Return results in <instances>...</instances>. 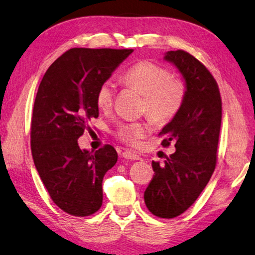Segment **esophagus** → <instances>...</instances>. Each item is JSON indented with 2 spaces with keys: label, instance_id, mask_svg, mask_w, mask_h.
Segmentation results:
<instances>
[{
  "label": "esophagus",
  "instance_id": "1",
  "mask_svg": "<svg viewBox=\"0 0 255 255\" xmlns=\"http://www.w3.org/2000/svg\"><path fill=\"white\" fill-rule=\"evenodd\" d=\"M122 157L125 159H128V160H140L141 159L139 155L135 154L134 152H131V151H128V150L122 152Z\"/></svg>",
  "mask_w": 255,
  "mask_h": 255
}]
</instances>
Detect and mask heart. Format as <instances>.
Here are the masks:
<instances>
[{"instance_id": "heart-1", "label": "heart", "mask_w": 255, "mask_h": 255, "mask_svg": "<svg viewBox=\"0 0 255 255\" xmlns=\"http://www.w3.org/2000/svg\"><path fill=\"white\" fill-rule=\"evenodd\" d=\"M121 80L127 86L136 89L144 96L143 109L157 124H166L175 118L184 104L187 86L184 80L171 77L170 70L151 61H141L125 70ZM115 86L106 80L98 87L96 103L106 110L113 103ZM149 131L142 122L122 123L118 127L116 136L121 141L134 144Z\"/></svg>"}]
</instances>
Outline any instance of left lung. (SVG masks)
I'll list each match as a JSON object with an SVG mask.
<instances>
[{
	"label": "left lung",
	"instance_id": "8db88e82",
	"mask_svg": "<svg viewBox=\"0 0 255 255\" xmlns=\"http://www.w3.org/2000/svg\"><path fill=\"white\" fill-rule=\"evenodd\" d=\"M164 59L180 71L187 94L180 111L159 133L164 136L161 144L175 143L176 152L163 166L152 161L154 175L144 202L153 215L173 218L196 202L215 170L222 98L215 78L190 53L168 51Z\"/></svg>",
	"mask_w": 255,
	"mask_h": 255
}]
</instances>
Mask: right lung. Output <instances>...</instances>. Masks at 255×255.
<instances>
[{"label": "right lung", "mask_w": 255, "mask_h": 255, "mask_svg": "<svg viewBox=\"0 0 255 255\" xmlns=\"http://www.w3.org/2000/svg\"><path fill=\"white\" fill-rule=\"evenodd\" d=\"M133 52L132 49L73 48L44 74L31 119V152L49 196L73 216L96 213L103 203L102 182L118 161L113 146L95 152L79 149L78 137L98 118L101 84Z\"/></svg>", "instance_id": "1"}]
</instances>
